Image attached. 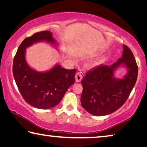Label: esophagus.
I'll return each instance as SVG.
<instances>
[{"instance_id":"34e87169","label":"esophagus","mask_w":147,"mask_h":147,"mask_svg":"<svg viewBox=\"0 0 147 147\" xmlns=\"http://www.w3.org/2000/svg\"><path fill=\"white\" fill-rule=\"evenodd\" d=\"M82 76H83V73L80 71H79L78 73L76 74L75 79H76V82H80L82 80Z\"/></svg>"}]
</instances>
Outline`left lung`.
<instances>
[{
	"mask_svg": "<svg viewBox=\"0 0 147 147\" xmlns=\"http://www.w3.org/2000/svg\"><path fill=\"white\" fill-rule=\"evenodd\" d=\"M120 66L128 73L123 79L116 78L115 71ZM138 74L136 59L128 47L124 45L122 57L110 66L100 65L90 70L82 80L83 91L81 104L90 114L109 115L117 110L127 100L135 86Z\"/></svg>",
	"mask_w": 147,
	"mask_h": 147,
	"instance_id": "obj_1",
	"label": "left lung"
}]
</instances>
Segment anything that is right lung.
<instances>
[{
    "label": "right lung",
    "mask_w": 147,
    "mask_h": 147,
    "mask_svg": "<svg viewBox=\"0 0 147 147\" xmlns=\"http://www.w3.org/2000/svg\"><path fill=\"white\" fill-rule=\"evenodd\" d=\"M41 41L58 46L50 31L37 32L26 38L14 57L13 75L24 100L34 108L46 109L60 102L69 87L75 82L76 69H65L58 64L45 72L31 68L26 61V49Z\"/></svg>",
    "instance_id": "add662e5"
}]
</instances>
